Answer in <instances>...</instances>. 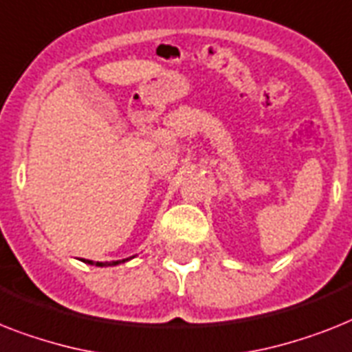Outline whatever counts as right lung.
Listing matches in <instances>:
<instances>
[{
    "label": "right lung",
    "instance_id": "1",
    "mask_svg": "<svg viewBox=\"0 0 352 352\" xmlns=\"http://www.w3.org/2000/svg\"><path fill=\"white\" fill-rule=\"evenodd\" d=\"M130 258H133V256H130ZM130 258L111 260V262H97V265H99V267H108V265H119V264H122V262H126V260H130ZM85 262H87V264H94L92 260H85Z\"/></svg>",
    "mask_w": 352,
    "mask_h": 352
}]
</instances>
